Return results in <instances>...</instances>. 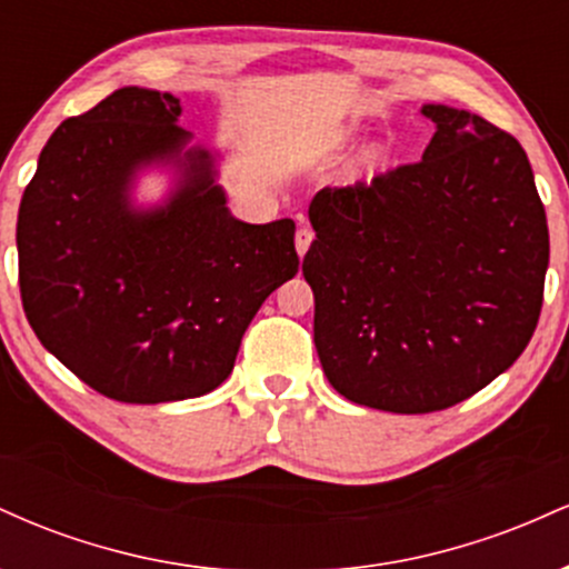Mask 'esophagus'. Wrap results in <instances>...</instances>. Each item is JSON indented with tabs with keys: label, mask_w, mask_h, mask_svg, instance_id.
<instances>
[{
	"label": "esophagus",
	"mask_w": 569,
	"mask_h": 569,
	"mask_svg": "<svg viewBox=\"0 0 569 569\" xmlns=\"http://www.w3.org/2000/svg\"><path fill=\"white\" fill-rule=\"evenodd\" d=\"M312 238H316V232H312L310 227H299L297 234H293V243H297L299 257H305L307 248H310V243H312Z\"/></svg>",
	"instance_id": "esophagus-1"
}]
</instances>
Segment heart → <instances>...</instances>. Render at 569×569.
I'll return each instance as SVG.
<instances>
[{"instance_id":"obj_1","label":"heart","mask_w":569,"mask_h":569,"mask_svg":"<svg viewBox=\"0 0 569 569\" xmlns=\"http://www.w3.org/2000/svg\"><path fill=\"white\" fill-rule=\"evenodd\" d=\"M339 141H348V136H342V139ZM380 162H382V152L380 149H367V152L361 154V171H375V168H380Z\"/></svg>"}]
</instances>
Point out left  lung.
Instances as JSON below:
<instances>
[{"instance_id": "left-lung-1", "label": "left lung", "mask_w": 569, "mask_h": 569, "mask_svg": "<svg viewBox=\"0 0 569 569\" xmlns=\"http://www.w3.org/2000/svg\"><path fill=\"white\" fill-rule=\"evenodd\" d=\"M420 162L323 187L302 272L331 388L361 407L428 415L502 375L538 326L546 208L521 143L485 117L426 103Z\"/></svg>"}]
</instances>
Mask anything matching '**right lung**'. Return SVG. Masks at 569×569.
I'll return each instance as SVG.
<instances>
[{
  "instance_id": "add662e5",
  "label": "right lung",
  "mask_w": 569,
  "mask_h": 569,
  "mask_svg": "<svg viewBox=\"0 0 569 569\" xmlns=\"http://www.w3.org/2000/svg\"><path fill=\"white\" fill-rule=\"evenodd\" d=\"M179 98L120 88L69 117L18 211V280L39 342L101 396L166 403L230 377L262 302L297 276L293 221L246 224L213 154L187 149ZM173 164L162 207L129 202L134 173Z\"/></svg>"
}]
</instances>
